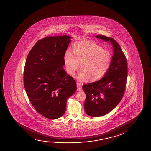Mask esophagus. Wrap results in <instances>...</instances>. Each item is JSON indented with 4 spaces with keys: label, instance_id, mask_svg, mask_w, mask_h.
<instances>
[{
    "label": "esophagus",
    "instance_id": "34e87169",
    "mask_svg": "<svg viewBox=\"0 0 151 151\" xmlns=\"http://www.w3.org/2000/svg\"><path fill=\"white\" fill-rule=\"evenodd\" d=\"M77 90L81 91L82 90V85L79 82H77Z\"/></svg>",
    "mask_w": 151,
    "mask_h": 151
}]
</instances>
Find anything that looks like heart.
I'll return each instance as SVG.
<instances>
[{
    "label": "heart",
    "instance_id": "1",
    "mask_svg": "<svg viewBox=\"0 0 151 151\" xmlns=\"http://www.w3.org/2000/svg\"><path fill=\"white\" fill-rule=\"evenodd\" d=\"M71 50L72 52L68 50L64 54V66L68 74L74 75L80 64L81 72L77 77L80 81H98L106 74L111 65V53L93 42H77Z\"/></svg>",
    "mask_w": 151,
    "mask_h": 151
}]
</instances>
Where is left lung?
Returning a JSON list of instances; mask_svg holds the SVG:
<instances>
[{
    "label": "left lung",
    "mask_w": 151,
    "mask_h": 151,
    "mask_svg": "<svg viewBox=\"0 0 151 151\" xmlns=\"http://www.w3.org/2000/svg\"><path fill=\"white\" fill-rule=\"evenodd\" d=\"M96 37L112 45L114 55L110 68L99 81L83 86L86 98V113L92 117L104 116L112 111L124 95L127 77V62L120 45L115 40L105 35Z\"/></svg>",
    "instance_id": "8db88e82"
}]
</instances>
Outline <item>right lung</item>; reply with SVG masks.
Wrapping results in <instances>:
<instances>
[{
  "label": "right lung",
  "mask_w": 151,
  "mask_h": 151,
  "mask_svg": "<svg viewBox=\"0 0 151 151\" xmlns=\"http://www.w3.org/2000/svg\"><path fill=\"white\" fill-rule=\"evenodd\" d=\"M72 37H48L39 40L28 55L24 85L32 105L49 119L64 114L66 101L76 91V83L63 69V57Z\"/></svg>",
  "instance_id": "add662e5"
}]
</instances>
